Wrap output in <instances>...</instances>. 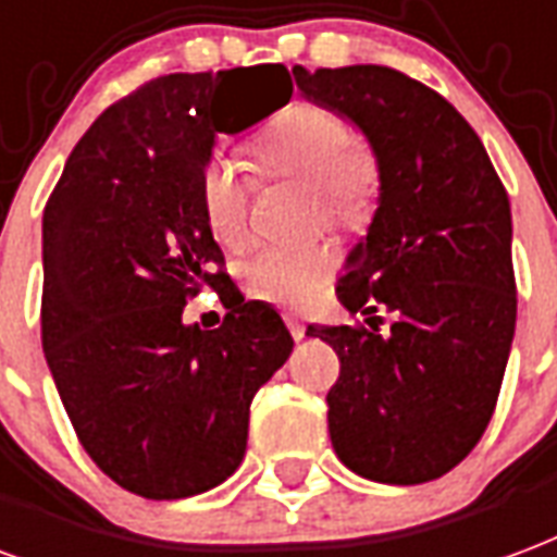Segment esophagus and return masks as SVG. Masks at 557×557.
Masks as SVG:
<instances>
[{
    "label": "esophagus",
    "mask_w": 557,
    "mask_h": 557,
    "mask_svg": "<svg viewBox=\"0 0 557 557\" xmlns=\"http://www.w3.org/2000/svg\"><path fill=\"white\" fill-rule=\"evenodd\" d=\"M286 324H289V331L295 339H304V336H307V321L298 319V315H286Z\"/></svg>",
    "instance_id": "34e87169"
}]
</instances>
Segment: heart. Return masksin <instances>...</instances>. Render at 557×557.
Instances as JSON below:
<instances>
[{"label":"heart","instance_id":"1","mask_svg":"<svg viewBox=\"0 0 557 557\" xmlns=\"http://www.w3.org/2000/svg\"><path fill=\"white\" fill-rule=\"evenodd\" d=\"M259 162L271 174L312 185L319 215L331 224H357L372 209L377 164L369 147L354 141L348 123L324 106H295L262 135ZM206 224L221 245H238L247 233L250 176L245 164L215 156L200 176ZM242 286L250 298L300 310L319 298L333 274V250L324 245H259L242 262Z\"/></svg>","mask_w":557,"mask_h":557}]
</instances>
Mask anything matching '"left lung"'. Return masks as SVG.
Segmentation results:
<instances>
[{"mask_svg":"<svg viewBox=\"0 0 557 557\" xmlns=\"http://www.w3.org/2000/svg\"><path fill=\"white\" fill-rule=\"evenodd\" d=\"M292 73L366 135L381 180L336 286L369 327H307L339 354L331 443L369 481L425 484L475 448L496 410L517 324L508 191L475 129L422 82L377 64Z\"/></svg>","mask_w":557,"mask_h":557,"instance_id":"left-lung-1","label":"left lung"}]
</instances>
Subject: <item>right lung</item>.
<instances>
[{"instance_id":"right-lung-1","label":"right lung","mask_w":557,"mask_h":557,"mask_svg":"<svg viewBox=\"0 0 557 557\" xmlns=\"http://www.w3.org/2000/svg\"><path fill=\"white\" fill-rule=\"evenodd\" d=\"M262 73L280 64L135 88L90 123L44 209L47 366L82 448L135 496H197L233 475L250 401L295 348L271 304L242 298L200 206L218 135L289 102L257 97ZM203 285L234 295L215 332L182 321Z\"/></svg>"}]
</instances>
